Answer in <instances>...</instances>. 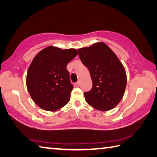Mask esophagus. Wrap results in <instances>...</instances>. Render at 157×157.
<instances>
[{
  "mask_svg": "<svg viewBox=\"0 0 157 157\" xmlns=\"http://www.w3.org/2000/svg\"><path fill=\"white\" fill-rule=\"evenodd\" d=\"M75 86H76V87H78L79 86H80V82H79V81L76 82V83H75Z\"/></svg>",
  "mask_w": 157,
  "mask_h": 157,
  "instance_id": "34e87169",
  "label": "esophagus"
}]
</instances>
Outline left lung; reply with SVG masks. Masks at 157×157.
I'll return each mask as SVG.
<instances>
[{
  "label": "left lung",
  "instance_id": "8db88e82",
  "mask_svg": "<svg viewBox=\"0 0 157 157\" xmlns=\"http://www.w3.org/2000/svg\"><path fill=\"white\" fill-rule=\"evenodd\" d=\"M82 63L88 68L92 88L85 92L86 102L99 111H108L119 103L124 95L127 76L116 54L103 42L78 49Z\"/></svg>",
  "mask_w": 157,
  "mask_h": 157
}]
</instances>
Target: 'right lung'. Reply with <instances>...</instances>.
I'll return each instance as SVG.
<instances>
[{"mask_svg":"<svg viewBox=\"0 0 157 157\" xmlns=\"http://www.w3.org/2000/svg\"><path fill=\"white\" fill-rule=\"evenodd\" d=\"M77 54L76 49L48 46L36 55L27 70L26 85L39 108L54 112L70 101L73 86L66 67Z\"/></svg>","mask_w":157,"mask_h":157,"instance_id":"right-lung-1","label":"right lung"}]
</instances>
